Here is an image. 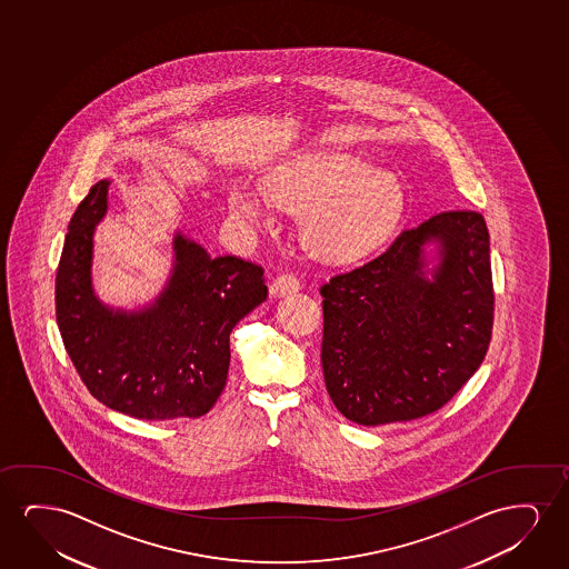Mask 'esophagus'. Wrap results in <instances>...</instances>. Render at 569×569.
Instances as JSON below:
<instances>
[{
  "mask_svg": "<svg viewBox=\"0 0 569 569\" xmlns=\"http://www.w3.org/2000/svg\"><path fill=\"white\" fill-rule=\"evenodd\" d=\"M299 289H301V283H299V280H297L293 273H281V276H278V278L272 281L270 293H272L273 297L291 296V293H297Z\"/></svg>",
  "mask_w": 569,
  "mask_h": 569,
  "instance_id": "obj_1",
  "label": "esophagus"
}]
</instances>
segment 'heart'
<instances>
[{
  "instance_id": "heart-1",
  "label": "heart",
  "mask_w": 569,
  "mask_h": 569,
  "mask_svg": "<svg viewBox=\"0 0 569 569\" xmlns=\"http://www.w3.org/2000/svg\"><path fill=\"white\" fill-rule=\"evenodd\" d=\"M264 191L273 206L301 213L305 249L330 264L371 254L405 216V187L397 174L343 149H311L283 159L266 174ZM227 210L242 227L268 219L262 190L244 182L229 187Z\"/></svg>"
}]
</instances>
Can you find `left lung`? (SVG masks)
Returning <instances> with one entry per match:
<instances>
[{"label": "left lung", "instance_id": "obj_1", "mask_svg": "<svg viewBox=\"0 0 569 569\" xmlns=\"http://www.w3.org/2000/svg\"><path fill=\"white\" fill-rule=\"evenodd\" d=\"M325 297L322 373L359 426L436 412L476 373L493 327L490 233L478 211H443Z\"/></svg>", "mask_w": 569, "mask_h": 569}]
</instances>
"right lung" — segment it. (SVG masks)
<instances>
[{
  "instance_id": "1",
  "label": "right lung",
  "mask_w": 569,
  "mask_h": 569,
  "mask_svg": "<svg viewBox=\"0 0 569 569\" xmlns=\"http://www.w3.org/2000/svg\"><path fill=\"white\" fill-rule=\"evenodd\" d=\"M110 180L71 218L56 273V322L79 377L102 405L138 420L200 418L226 389L229 336L266 301L264 270L211 257L177 229L161 291L136 309L94 291V231L107 218Z\"/></svg>"
}]
</instances>
